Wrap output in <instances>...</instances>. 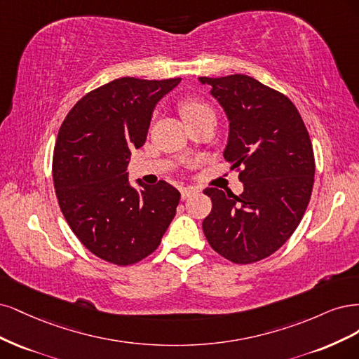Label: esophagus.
I'll return each mask as SVG.
<instances>
[{
	"label": "esophagus",
	"instance_id": "1",
	"mask_svg": "<svg viewBox=\"0 0 359 359\" xmlns=\"http://www.w3.org/2000/svg\"><path fill=\"white\" fill-rule=\"evenodd\" d=\"M196 192H198V189H195V188H182V189H180L182 200L189 198L191 195H194V194H196Z\"/></svg>",
	"mask_w": 359,
	"mask_h": 359
}]
</instances>
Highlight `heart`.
<instances>
[{
  "mask_svg": "<svg viewBox=\"0 0 359 359\" xmlns=\"http://www.w3.org/2000/svg\"><path fill=\"white\" fill-rule=\"evenodd\" d=\"M180 113L183 119L187 121V123L200 119L205 114H213V110L210 109L209 104H205L201 100H196V98H187L180 102Z\"/></svg>",
  "mask_w": 359,
  "mask_h": 359,
  "instance_id": "obj_1",
  "label": "heart"
}]
</instances>
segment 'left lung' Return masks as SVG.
<instances>
[{
	"label": "left lung",
	"mask_w": 359,
	"mask_h": 359,
	"mask_svg": "<svg viewBox=\"0 0 359 359\" xmlns=\"http://www.w3.org/2000/svg\"><path fill=\"white\" fill-rule=\"evenodd\" d=\"M224 109V158L240 168L241 195L205 188L212 212L203 221L209 245L234 264L270 257L292 236L310 201L315 156L292 101L245 74L200 77Z\"/></svg>",
	"instance_id": "obj_1"
}]
</instances>
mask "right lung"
I'll return each mask as SVG.
<instances>
[{
  "instance_id": "obj_1",
  "label": "right lung",
  "mask_w": 359,
  "mask_h": 359,
  "mask_svg": "<svg viewBox=\"0 0 359 359\" xmlns=\"http://www.w3.org/2000/svg\"><path fill=\"white\" fill-rule=\"evenodd\" d=\"M180 77H121L80 98L64 119L53 150L52 175L61 212L95 257L131 265L150 255L176 215L180 192L159 180L140 189L130 183L131 150L147 137L158 101Z\"/></svg>"
}]
</instances>
